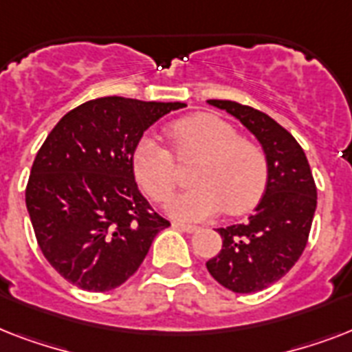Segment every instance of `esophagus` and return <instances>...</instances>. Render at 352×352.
<instances>
[{"mask_svg":"<svg viewBox=\"0 0 352 352\" xmlns=\"http://www.w3.org/2000/svg\"><path fill=\"white\" fill-rule=\"evenodd\" d=\"M173 226L182 232H188V234H193V232L199 230L197 225H190V223H182V221H175V223H173Z\"/></svg>","mask_w":352,"mask_h":352,"instance_id":"34e87169","label":"esophagus"}]
</instances>
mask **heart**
Returning a JSON list of instances; mask_svg holds the SVG:
<instances>
[{"label": "heart", "instance_id": "heart-1", "mask_svg": "<svg viewBox=\"0 0 352 352\" xmlns=\"http://www.w3.org/2000/svg\"><path fill=\"white\" fill-rule=\"evenodd\" d=\"M179 160L199 157L192 170L195 186L170 203V212L182 219H203L223 210L241 215L259 203L268 184V160L261 146L225 118L192 113L166 126ZM131 170L137 182L157 203L175 192L179 175L173 155L155 138L144 137L133 149Z\"/></svg>", "mask_w": 352, "mask_h": 352}]
</instances>
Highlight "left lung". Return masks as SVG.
I'll return each mask as SVG.
<instances>
[{"label": "left lung", "instance_id": "8db88e82", "mask_svg": "<svg viewBox=\"0 0 352 352\" xmlns=\"http://www.w3.org/2000/svg\"><path fill=\"white\" fill-rule=\"evenodd\" d=\"M250 129L268 160V184L256 214L241 225L217 228L223 248L206 261L212 278L237 294L279 281L303 254L316 212V184L305 151L265 113L232 100H208Z\"/></svg>", "mask_w": 352, "mask_h": 352}]
</instances>
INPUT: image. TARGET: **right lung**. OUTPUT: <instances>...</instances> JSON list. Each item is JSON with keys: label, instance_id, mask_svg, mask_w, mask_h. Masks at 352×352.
Returning a JSON list of instances; mask_svg holds the SVG:
<instances>
[{"label": "right lung", "instance_id": "add662e5", "mask_svg": "<svg viewBox=\"0 0 352 352\" xmlns=\"http://www.w3.org/2000/svg\"><path fill=\"white\" fill-rule=\"evenodd\" d=\"M179 107L184 104L96 98L69 111L41 144L25 203L43 256L69 283L117 289L170 226L138 192L131 155L144 131Z\"/></svg>", "mask_w": 352, "mask_h": 352}]
</instances>
